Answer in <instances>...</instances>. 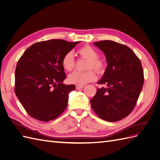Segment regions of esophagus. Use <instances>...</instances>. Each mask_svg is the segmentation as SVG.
<instances>
[{"label": "esophagus", "mask_w": 160, "mask_h": 160, "mask_svg": "<svg viewBox=\"0 0 160 160\" xmlns=\"http://www.w3.org/2000/svg\"><path fill=\"white\" fill-rule=\"evenodd\" d=\"M84 88L83 86H82V85H77L76 86V89H83Z\"/></svg>", "instance_id": "1"}]
</instances>
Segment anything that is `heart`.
Returning a JSON list of instances; mask_svg holds the SVG:
<instances>
[{"mask_svg":"<svg viewBox=\"0 0 160 160\" xmlns=\"http://www.w3.org/2000/svg\"><path fill=\"white\" fill-rule=\"evenodd\" d=\"M77 53L85 59L88 60L84 72L75 71L68 77L69 83L77 85H84L96 79V75L93 70L98 73L103 72L105 70V64L103 59L98 57V52L89 45H85L77 51ZM75 59L71 52H67L62 59V65L63 68L71 71L75 67Z\"/></svg>","mask_w":160,"mask_h":160,"instance_id":"b5f03b06","label":"heart"}]
</instances>
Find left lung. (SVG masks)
<instances>
[{"label": "left lung", "mask_w": 160, "mask_h": 160, "mask_svg": "<svg viewBox=\"0 0 160 160\" xmlns=\"http://www.w3.org/2000/svg\"><path fill=\"white\" fill-rule=\"evenodd\" d=\"M94 45L106 57L108 67L98 83L91 108L99 117L109 122H118L130 114L142 90L144 76L139 58L129 47L112 41H101Z\"/></svg>", "instance_id": "left-lung-1"}]
</instances>
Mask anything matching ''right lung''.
Instances as JSON below:
<instances>
[{"mask_svg":"<svg viewBox=\"0 0 160 160\" xmlns=\"http://www.w3.org/2000/svg\"><path fill=\"white\" fill-rule=\"evenodd\" d=\"M80 41L51 39L32 45L17 62L14 92L28 114L41 122L63 112L74 85H65L62 59Z\"/></svg>","mask_w":160,"mask_h":160,"instance_id":"add662e5","label":"right lung"}]
</instances>
